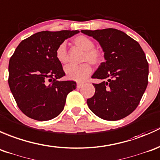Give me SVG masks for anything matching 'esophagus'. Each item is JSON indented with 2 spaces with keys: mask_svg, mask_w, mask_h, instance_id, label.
I'll list each match as a JSON object with an SVG mask.
<instances>
[{
  "mask_svg": "<svg viewBox=\"0 0 160 160\" xmlns=\"http://www.w3.org/2000/svg\"><path fill=\"white\" fill-rule=\"evenodd\" d=\"M82 85H83V84H82V83H79V82H78V83H77V88H82Z\"/></svg>",
  "mask_w": 160,
  "mask_h": 160,
  "instance_id": "1",
  "label": "esophagus"
}]
</instances>
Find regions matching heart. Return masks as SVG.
Listing matches in <instances>:
<instances>
[{
  "mask_svg": "<svg viewBox=\"0 0 160 160\" xmlns=\"http://www.w3.org/2000/svg\"><path fill=\"white\" fill-rule=\"evenodd\" d=\"M73 43L77 47L84 51L82 62L83 64L80 65H68L65 68V72L68 79L84 82L92 74V65H99L104 60V55L100 49L95 48V43L91 38L85 35L76 36L73 38ZM56 59L61 64H66L68 62L66 44L61 43L55 50Z\"/></svg>",
  "mask_w": 160,
  "mask_h": 160,
  "instance_id": "1",
  "label": "heart"
}]
</instances>
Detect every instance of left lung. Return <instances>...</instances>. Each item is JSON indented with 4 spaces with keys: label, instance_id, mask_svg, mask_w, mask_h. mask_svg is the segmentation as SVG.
<instances>
[{
    "label": "left lung",
    "instance_id": "obj_1",
    "mask_svg": "<svg viewBox=\"0 0 160 160\" xmlns=\"http://www.w3.org/2000/svg\"><path fill=\"white\" fill-rule=\"evenodd\" d=\"M101 44L105 62L92 78L95 95L87 99L90 110L99 118L116 121L131 114L140 102L148 85L149 63L136 41L115 28L82 30Z\"/></svg>",
    "mask_w": 160,
    "mask_h": 160
}]
</instances>
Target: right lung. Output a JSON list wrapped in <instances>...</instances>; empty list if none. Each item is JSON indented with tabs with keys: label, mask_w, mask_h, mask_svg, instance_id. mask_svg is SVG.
I'll return each instance as SVG.
<instances>
[{
	"label": "right lung",
	"mask_w": 160,
	"mask_h": 160,
	"mask_svg": "<svg viewBox=\"0 0 160 160\" xmlns=\"http://www.w3.org/2000/svg\"><path fill=\"white\" fill-rule=\"evenodd\" d=\"M78 32H38L23 40L10 58V89L20 110L29 118L38 121L55 118L63 110L68 94L76 88L74 81L60 80L65 73L55 50Z\"/></svg>",
	"instance_id": "right-lung-1"
}]
</instances>
